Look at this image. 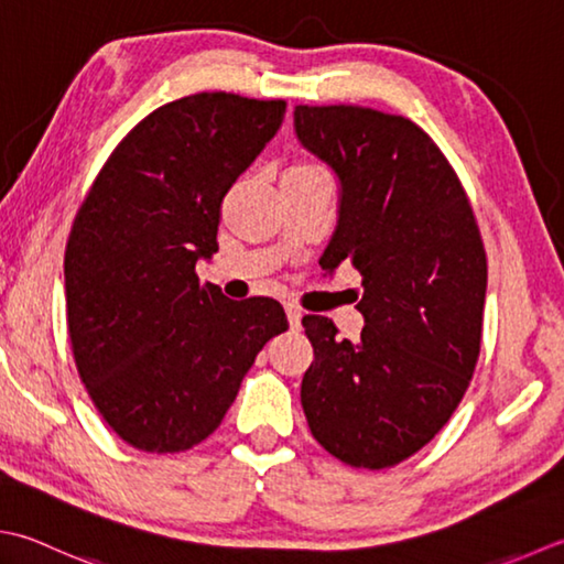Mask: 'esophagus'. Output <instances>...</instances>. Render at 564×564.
<instances>
[{"instance_id":"esophagus-1","label":"esophagus","mask_w":564,"mask_h":564,"mask_svg":"<svg viewBox=\"0 0 564 564\" xmlns=\"http://www.w3.org/2000/svg\"><path fill=\"white\" fill-rule=\"evenodd\" d=\"M285 315H289V323H291V327H301V319H303L301 307H295L293 303H291V305H285Z\"/></svg>"}]
</instances>
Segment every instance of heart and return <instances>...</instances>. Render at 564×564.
Masks as SVG:
<instances>
[{
	"instance_id": "1",
	"label": "heart",
	"mask_w": 564,
	"mask_h": 564,
	"mask_svg": "<svg viewBox=\"0 0 564 564\" xmlns=\"http://www.w3.org/2000/svg\"><path fill=\"white\" fill-rule=\"evenodd\" d=\"M317 165H313V163H305V161H297V163H293L289 171L285 173H305V171H315Z\"/></svg>"
}]
</instances>
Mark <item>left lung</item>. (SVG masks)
Here are the masks:
<instances>
[{
	"label": "left lung",
	"instance_id": "left-lung-1",
	"mask_svg": "<svg viewBox=\"0 0 564 564\" xmlns=\"http://www.w3.org/2000/svg\"><path fill=\"white\" fill-rule=\"evenodd\" d=\"M295 134L337 173L339 219L319 267L361 273L364 329L337 339L305 315L315 359L301 403L329 455L359 469L413 457L471 381L481 347L487 251L445 153L411 119L357 105H297Z\"/></svg>",
	"mask_w": 564,
	"mask_h": 564
}]
</instances>
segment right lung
<instances>
[{
    "label": "right lung",
    "instance_id": "1",
    "mask_svg": "<svg viewBox=\"0 0 564 564\" xmlns=\"http://www.w3.org/2000/svg\"><path fill=\"white\" fill-rule=\"evenodd\" d=\"M283 99L197 93L153 109L109 153L65 247L75 367L115 433L151 455L200 445L253 359L289 329L271 297L229 301L195 263L219 207L279 131Z\"/></svg>",
    "mask_w": 564,
    "mask_h": 564
}]
</instances>
